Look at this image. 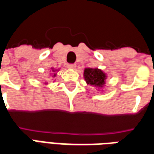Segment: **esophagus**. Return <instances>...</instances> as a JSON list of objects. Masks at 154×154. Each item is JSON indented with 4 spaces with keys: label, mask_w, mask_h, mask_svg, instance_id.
I'll return each mask as SVG.
<instances>
[{
    "label": "esophagus",
    "mask_w": 154,
    "mask_h": 154,
    "mask_svg": "<svg viewBox=\"0 0 154 154\" xmlns=\"http://www.w3.org/2000/svg\"><path fill=\"white\" fill-rule=\"evenodd\" d=\"M67 67L70 69H75L76 68V64L75 63H68L67 64Z\"/></svg>",
    "instance_id": "obj_1"
}]
</instances>
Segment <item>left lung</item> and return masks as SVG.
<instances>
[{"instance_id":"obj_1","label":"left lung","mask_w":154,"mask_h":154,"mask_svg":"<svg viewBox=\"0 0 154 154\" xmlns=\"http://www.w3.org/2000/svg\"><path fill=\"white\" fill-rule=\"evenodd\" d=\"M84 77L87 84L101 87L105 84L106 74L100 69L86 68L84 71Z\"/></svg>"}]
</instances>
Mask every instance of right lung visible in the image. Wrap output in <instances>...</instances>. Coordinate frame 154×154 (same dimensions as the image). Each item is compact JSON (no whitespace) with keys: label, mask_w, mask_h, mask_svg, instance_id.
I'll return each instance as SVG.
<instances>
[{"label":"right lung","mask_w":154,"mask_h":154,"mask_svg":"<svg viewBox=\"0 0 154 154\" xmlns=\"http://www.w3.org/2000/svg\"><path fill=\"white\" fill-rule=\"evenodd\" d=\"M54 76H55V74H54Z\"/></svg>","instance_id":"obj_1"}]
</instances>
